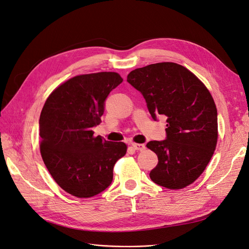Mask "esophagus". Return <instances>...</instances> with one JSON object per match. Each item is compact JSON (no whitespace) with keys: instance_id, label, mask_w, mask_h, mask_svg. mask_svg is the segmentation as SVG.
<instances>
[{"instance_id":"obj_1","label":"esophagus","mask_w":249,"mask_h":249,"mask_svg":"<svg viewBox=\"0 0 249 249\" xmlns=\"http://www.w3.org/2000/svg\"><path fill=\"white\" fill-rule=\"evenodd\" d=\"M131 145L133 146V148L135 150H140V152H142V150L145 149V145L144 144H140V143H132Z\"/></svg>"}]
</instances>
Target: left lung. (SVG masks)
I'll use <instances>...</instances> for the list:
<instances>
[{
  "mask_svg": "<svg viewBox=\"0 0 249 249\" xmlns=\"http://www.w3.org/2000/svg\"><path fill=\"white\" fill-rule=\"evenodd\" d=\"M126 81L144 97L154 120L166 116V138L146 146L158 156L149 178L168 189L192 184L206 169L217 143V109L212 95L186 67L161 62L141 67Z\"/></svg>",
  "mask_w": 249,
  "mask_h": 249,
  "instance_id": "8db88e82",
  "label": "left lung"
}]
</instances>
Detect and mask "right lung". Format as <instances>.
<instances>
[{
	"mask_svg": "<svg viewBox=\"0 0 249 249\" xmlns=\"http://www.w3.org/2000/svg\"><path fill=\"white\" fill-rule=\"evenodd\" d=\"M123 82L117 72L81 74L51 93L39 118L42 160L55 182L80 198L106 190L113 167L126 153L124 142L93 136L101 124L105 102Z\"/></svg>",
	"mask_w": 249,
	"mask_h": 249,
	"instance_id": "1",
	"label": "right lung"
}]
</instances>
